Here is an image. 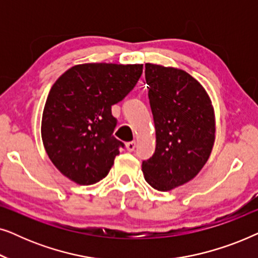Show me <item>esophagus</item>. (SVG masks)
<instances>
[{"instance_id": "1", "label": "esophagus", "mask_w": 258, "mask_h": 258, "mask_svg": "<svg viewBox=\"0 0 258 258\" xmlns=\"http://www.w3.org/2000/svg\"><path fill=\"white\" fill-rule=\"evenodd\" d=\"M125 148H126V150L130 151V153H132V151L135 150V148H136V142H135V141H132V142L125 143Z\"/></svg>"}]
</instances>
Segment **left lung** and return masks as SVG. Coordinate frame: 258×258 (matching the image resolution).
Returning <instances> with one entry per match:
<instances>
[{
  "mask_svg": "<svg viewBox=\"0 0 258 258\" xmlns=\"http://www.w3.org/2000/svg\"><path fill=\"white\" fill-rule=\"evenodd\" d=\"M156 148L142 162L146 181L168 191L199 174L213 150L215 116L207 91L184 70L146 63Z\"/></svg>",
  "mask_w": 258,
  "mask_h": 258,
  "instance_id": "obj_1",
  "label": "left lung"
}]
</instances>
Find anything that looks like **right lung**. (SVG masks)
<instances>
[{
  "label": "right lung",
  "instance_id": "right-lung-1",
  "mask_svg": "<svg viewBox=\"0 0 258 258\" xmlns=\"http://www.w3.org/2000/svg\"><path fill=\"white\" fill-rule=\"evenodd\" d=\"M142 64L86 63L67 70L49 91L42 141L52 163L81 185L108 175L119 148L111 105L122 101L142 75Z\"/></svg>",
  "mask_w": 258,
  "mask_h": 258
}]
</instances>
